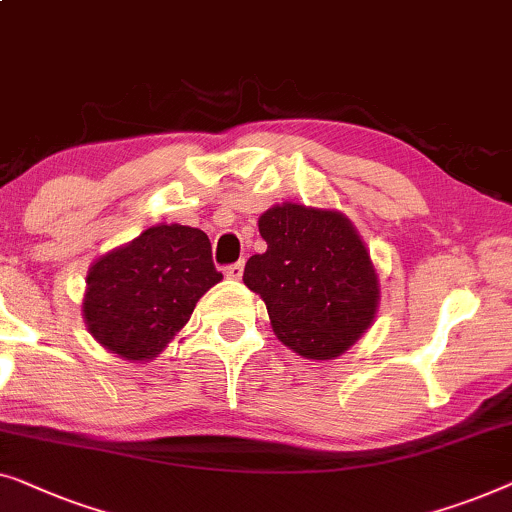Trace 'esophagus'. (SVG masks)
Here are the masks:
<instances>
[{"label":"esophagus","instance_id":"34e87169","mask_svg":"<svg viewBox=\"0 0 512 512\" xmlns=\"http://www.w3.org/2000/svg\"><path fill=\"white\" fill-rule=\"evenodd\" d=\"M225 276L232 280H239L243 276V262H234V264L225 266Z\"/></svg>","mask_w":512,"mask_h":512}]
</instances>
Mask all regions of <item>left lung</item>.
I'll return each mask as SVG.
<instances>
[{"label": "left lung", "mask_w": 512, "mask_h": 512, "mask_svg": "<svg viewBox=\"0 0 512 512\" xmlns=\"http://www.w3.org/2000/svg\"><path fill=\"white\" fill-rule=\"evenodd\" d=\"M266 253L243 283L264 299L280 341L308 359H334L376 318L378 276L362 239L336 211L273 206L259 218Z\"/></svg>", "instance_id": "1"}]
</instances>
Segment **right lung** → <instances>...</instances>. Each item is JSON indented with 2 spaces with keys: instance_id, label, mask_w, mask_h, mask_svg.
<instances>
[{
  "instance_id": "1",
  "label": "right lung",
  "mask_w": 512,
  "mask_h": 512,
  "mask_svg": "<svg viewBox=\"0 0 512 512\" xmlns=\"http://www.w3.org/2000/svg\"><path fill=\"white\" fill-rule=\"evenodd\" d=\"M201 229L157 225L92 264L83 315L90 334L125 359H150L171 341L208 287L220 283Z\"/></svg>"
}]
</instances>
